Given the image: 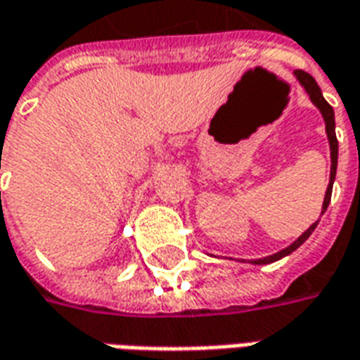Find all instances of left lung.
I'll return each instance as SVG.
<instances>
[{
	"label": "left lung",
	"instance_id": "obj_1",
	"mask_svg": "<svg viewBox=\"0 0 360 360\" xmlns=\"http://www.w3.org/2000/svg\"><path fill=\"white\" fill-rule=\"evenodd\" d=\"M295 77H297V81L301 82L302 89L307 90V94L310 96V100L312 103L316 105L320 113H322V117L326 121V133H328V141H330V156H332V169H330V183H328V191H326V196H324V204H322V214L326 212L328 208V204H330V198H332V187H333V179H335V169H338V139H335V119H333V110L330 103L326 102L324 96H322V90L318 86V82L310 77L309 73H304L301 69H297L295 71ZM318 221L316 224H312V226L304 231V233L297 239L295 243H291L287 249L279 250L276 255H271V257H266V258H258V260H252V264H270V262H276L279 258L287 257V255H291L293 250H297L301 247L302 243L307 241L310 237V233L316 229Z\"/></svg>",
	"mask_w": 360,
	"mask_h": 360
}]
</instances>
